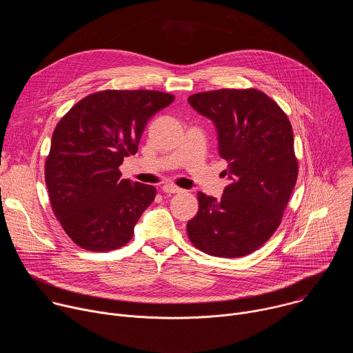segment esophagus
<instances>
[{"label": "esophagus", "instance_id": "1", "mask_svg": "<svg viewBox=\"0 0 353 353\" xmlns=\"http://www.w3.org/2000/svg\"><path fill=\"white\" fill-rule=\"evenodd\" d=\"M162 191H163L165 194H176V192H180L181 188H179V187L173 185V184H165V185L162 187Z\"/></svg>", "mask_w": 353, "mask_h": 353}]
</instances>
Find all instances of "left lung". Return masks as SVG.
<instances>
[{"mask_svg": "<svg viewBox=\"0 0 353 353\" xmlns=\"http://www.w3.org/2000/svg\"><path fill=\"white\" fill-rule=\"evenodd\" d=\"M214 121L219 155L230 179L221 201L198 192V212L187 233L201 251L237 259L260 248L281 225L297 180L293 130L285 112L264 92L218 89L188 97Z\"/></svg>", "mask_w": 353, "mask_h": 353, "instance_id": "8db88e82", "label": "left lung"}]
</instances>
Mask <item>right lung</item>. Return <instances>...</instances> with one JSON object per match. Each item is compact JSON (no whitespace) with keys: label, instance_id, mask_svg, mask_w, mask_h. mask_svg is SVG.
Wrapping results in <instances>:
<instances>
[{"label":"right lung","instance_id":"obj_1","mask_svg":"<svg viewBox=\"0 0 353 353\" xmlns=\"http://www.w3.org/2000/svg\"><path fill=\"white\" fill-rule=\"evenodd\" d=\"M174 96L158 90H102L72 106L59 121L46 158L50 204L65 233L89 251L125 245L152 204L157 188L121 179L146 123Z\"/></svg>","mask_w":353,"mask_h":353}]
</instances>
